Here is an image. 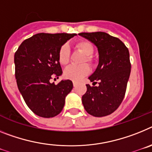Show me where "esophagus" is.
Segmentation results:
<instances>
[{"label":"esophagus","instance_id":"34e87169","mask_svg":"<svg viewBox=\"0 0 152 152\" xmlns=\"http://www.w3.org/2000/svg\"><path fill=\"white\" fill-rule=\"evenodd\" d=\"M72 83H73V86L74 87H76V86H77V83H76V82H73Z\"/></svg>","mask_w":152,"mask_h":152}]
</instances>
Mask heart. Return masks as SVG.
Instances as JSON below:
<instances>
[{"label": "heart", "mask_w": 152, "mask_h": 152, "mask_svg": "<svg viewBox=\"0 0 152 152\" xmlns=\"http://www.w3.org/2000/svg\"><path fill=\"white\" fill-rule=\"evenodd\" d=\"M76 48L86 56L84 62L86 61L92 63V54L94 53V47L90 42L87 40H82L78 42L76 45ZM59 62L61 65L65 66L69 61V47L67 44L63 45L59 51ZM90 72L89 67L84 64L82 66L71 65L66 67L64 70V76L66 79L72 81L78 82L81 80L84 76H87Z\"/></svg>", "instance_id": "heart-1"}]
</instances>
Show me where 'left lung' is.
<instances>
[{
    "mask_svg": "<svg viewBox=\"0 0 152 152\" xmlns=\"http://www.w3.org/2000/svg\"><path fill=\"white\" fill-rule=\"evenodd\" d=\"M79 35L93 43L99 53L98 66L89 76L93 86L86 85L82 102L92 115H109L118 109L125 96L131 72L129 50L118 38L105 32L80 33ZM97 81L99 85L96 87Z\"/></svg>",
    "mask_w": 152,
    "mask_h": 152,
    "instance_id": "1",
    "label": "left lung"
}]
</instances>
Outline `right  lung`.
I'll list each match as a JSON object with an SVG mask.
<instances>
[{
  "label": "right lung",
  "mask_w": 152,
  "mask_h": 152,
  "mask_svg": "<svg viewBox=\"0 0 152 152\" xmlns=\"http://www.w3.org/2000/svg\"><path fill=\"white\" fill-rule=\"evenodd\" d=\"M76 34L40 33L25 39L14 55L15 77L18 89L33 113L52 118L63 110L66 96L72 89L69 80L55 85L53 76L63 73L59 62L61 47Z\"/></svg>",
  "instance_id": "add662e5"
}]
</instances>
